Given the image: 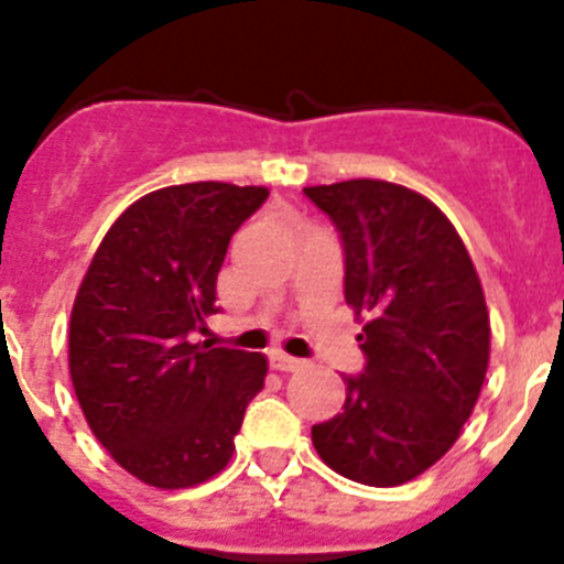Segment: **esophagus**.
<instances>
[{"instance_id":"obj_1","label":"esophagus","mask_w":564,"mask_h":564,"mask_svg":"<svg viewBox=\"0 0 564 564\" xmlns=\"http://www.w3.org/2000/svg\"><path fill=\"white\" fill-rule=\"evenodd\" d=\"M270 362H272V368L281 370V373H292V370H301L303 368V359L289 357V354H281V351L272 354Z\"/></svg>"}]
</instances>
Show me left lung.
Returning <instances> with one entry per match:
<instances>
[{
    "label": "left lung",
    "instance_id": "1",
    "mask_svg": "<svg viewBox=\"0 0 564 564\" xmlns=\"http://www.w3.org/2000/svg\"><path fill=\"white\" fill-rule=\"evenodd\" d=\"M334 221L345 303L365 319V368L343 413L314 424L317 455L365 486L419 478L458 441L489 368V312L464 241L410 187L348 180L303 187Z\"/></svg>",
    "mask_w": 564,
    "mask_h": 564
}]
</instances>
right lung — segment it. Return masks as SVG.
I'll return each instance as SVG.
<instances>
[{
    "mask_svg": "<svg viewBox=\"0 0 564 564\" xmlns=\"http://www.w3.org/2000/svg\"><path fill=\"white\" fill-rule=\"evenodd\" d=\"M267 187L171 185L100 241L69 319V377L95 438L143 484L187 489L232 458L267 357L191 343L216 314L232 232Z\"/></svg>",
    "mask_w": 564,
    "mask_h": 564,
    "instance_id": "1",
    "label": "right lung"
}]
</instances>
